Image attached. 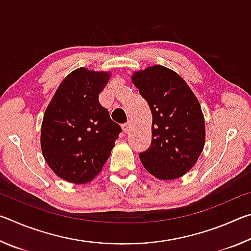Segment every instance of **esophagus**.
Returning <instances> with one entry per match:
<instances>
[{"instance_id":"34e87169","label":"esophagus","mask_w":251,"mask_h":251,"mask_svg":"<svg viewBox=\"0 0 251 251\" xmlns=\"http://www.w3.org/2000/svg\"><path fill=\"white\" fill-rule=\"evenodd\" d=\"M129 126H130V122H127L126 124L123 125V130H124L125 134H127L129 131Z\"/></svg>"}]
</instances>
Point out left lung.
Segmentation results:
<instances>
[{
  "label": "left lung",
  "instance_id": "left-lung-1",
  "mask_svg": "<svg viewBox=\"0 0 251 251\" xmlns=\"http://www.w3.org/2000/svg\"><path fill=\"white\" fill-rule=\"evenodd\" d=\"M150 105L151 143L139 154L143 166L161 180H173L193 168L205 146V118L193 91L176 72L154 65L131 75Z\"/></svg>",
  "mask_w": 251,
  "mask_h": 251
}]
</instances>
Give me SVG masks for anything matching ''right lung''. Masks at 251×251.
Instances as JSON below:
<instances>
[{
	"mask_svg": "<svg viewBox=\"0 0 251 251\" xmlns=\"http://www.w3.org/2000/svg\"><path fill=\"white\" fill-rule=\"evenodd\" d=\"M109 78V72L79 67L59 84L44 113L42 154L55 175L72 184L94 179L122 131L99 101Z\"/></svg>",
	"mask_w": 251,
	"mask_h": 251,
	"instance_id": "1",
	"label": "right lung"
}]
</instances>
